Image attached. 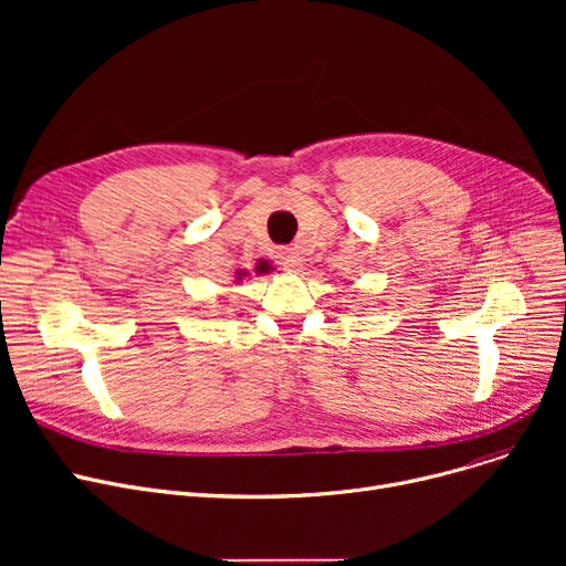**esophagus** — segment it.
Here are the masks:
<instances>
[{
  "mask_svg": "<svg viewBox=\"0 0 566 566\" xmlns=\"http://www.w3.org/2000/svg\"><path fill=\"white\" fill-rule=\"evenodd\" d=\"M277 261H280L284 268H289V271H298V268L303 265V256H301V252L295 250V248H282V250L277 252Z\"/></svg>",
  "mask_w": 566,
  "mask_h": 566,
  "instance_id": "34e87169",
  "label": "esophagus"
}]
</instances>
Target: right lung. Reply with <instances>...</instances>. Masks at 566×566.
<instances>
[{
  "label": "right lung",
  "instance_id": "add662e5",
  "mask_svg": "<svg viewBox=\"0 0 566 566\" xmlns=\"http://www.w3.org/2000/svg\"><path fill=\"white\" fill-rule=\"evenodd\" d=\"M271 271H273L271 261H259V263L254 265V273H256V275H265V273H271ZM245 277H250L248 271H235V280H233V282L238 284V282H243Z\"/></svg>",
  "mask_w": 566,
  "mask_h": 566
}]
</instances>
